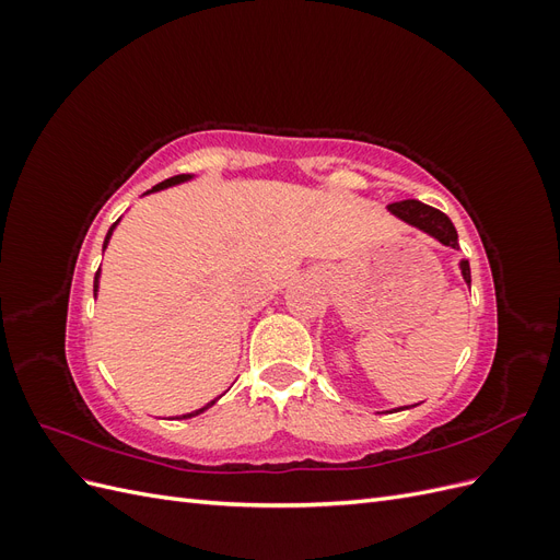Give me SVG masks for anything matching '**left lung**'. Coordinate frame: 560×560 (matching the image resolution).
I'll return each instance as SVG.
<instances>
[{
	"instance_id": "1",
	"label": "left lung",
	"mask_w": 560,
	"mask_h": 560,
	"mask_svg": "<svg viewBox=\"0 0 560 560\" xmlns=\"http://www.w3.org/2000/svg\"><path fill=\"white\" fill-rule=\"evenodd\" d=\"M387 212L395 214L397 219H401L404 224H409L422 233H428L430 238L439 241L446 247L457 249V231L453 226L451 219L436 208L425 206V202L420 200H401V202H393V206H387ZM460 273L467 282V287L471 284V273H469V261L460 259ZM406 409V406H404Z\"/></svg>"
}]
</instances>
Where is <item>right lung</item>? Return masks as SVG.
I'll return each mask as SVG.
<instances>
[{
	"label": "right lung",
	"mask_w": 560,
	"mask_h": 560,
	"mask_svg": "<svg viewBox=\"0 0 560 560\" xmlns=\"http://www.w3.org/2000/svg\"><path fill=\"white\" fill-rule=\"evenodd\" d=\"M189 179H194V175H177V177H171V179H165V182H161V184H156V186H151V189L147 191V194H142V196H149V194H156V191H163V189H167V186H175V184H182V182H189ZM118 222H121V219H116V222L112 224V229L107 231V235H105V243H103V252L107 249V245H109V241H112V233H114V229L118 226ZM97 290H100V268H97V273H95V280H93V294L97 296ZM214 401L217 399H212L210 404H206L202 406V409H196V411H191V413H184V416H179L177 420H182V418H194V416H200L202 411H208L210 406H214Z\"/></svg>",
	"instance_id": "1"
}]
</instances>
